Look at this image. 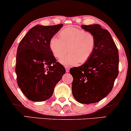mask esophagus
<instances>
[{"label":"esophagus","instance_id":"1","mask_svg":"<svg viewBox=\"0 0 131 131\" xmlns=\"http://www.w3.org/2000/svg\"><path fill=\"white\" fill-rule=\"evenodd\" d=\"M66 72H67V73L69 72L70 67H69V66H66Z\"/></svg>","mask_w":131,"mask_h":131}]
</instances>
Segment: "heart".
<instances>
[{
  "label": "heart",
  "instance_id": "1",
  "mask_svg": "<svg viewBox=\"0 0 131 131\" xmlns=\"http://www.w3.org/2000/svg\"><path fill=\"white\" fill-rule=\"evenodd\" d=\"M60 37H52L49 41V48L57 59H60L69 50V53L60 61L64 66L84 63L94 52L96 41L94 35L90 32L70 27L60 32Z\"/></svg>",
  "mask_w": 131,
  "mask_h": 131
}]
</instances>
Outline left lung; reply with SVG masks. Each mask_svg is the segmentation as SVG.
Here are the masks:
<instances>
[{
  "label": "left lung",
  "instance_id": "left-lung-1",
  "mask_svg": "<svg viewBox=\"0 0 131 131\" xmlns=\"http://www.w3.org/2000/svg\"><path fill=\"white\" fill-rule=\"evenodd\" d=\"M95 38V48L83 65L70 70L72 75V94L81 104L97 103L111 92L119 74V53L112 36L98 24L82 25Z\"/></svg>",
  "mask_w": 131,
  "mask_h": 131
}]
</instances>
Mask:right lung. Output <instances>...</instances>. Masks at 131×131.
Masks as SVG:
<instances>
[{
	"label": "right lung",
	"instance_id": "obj_1",
	"mask_svg": "<svg viewBox=\"0 0 131 131\" xmlns=\"http://www.w3.org/2000/svg\"><path fill=\"white\" fill-rule=\"evenodd\" d=\"M63 25H36L19 43L15 72L17 83L25 96L32 101H43L52 95L57 83L66 73L49 48L51 39Z\"/></svg>",
	"mask_w": 131,
	"mask_h": 131
}]
</instances>
